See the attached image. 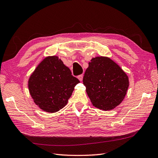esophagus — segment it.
<instances>
[{"mask_svg": "<svg viewBox=\"0 0 158 158\" xmlns=\"http://www.w3.org/2000/svg\"><path fill=\"white\" fill-rule=\"evenodd\" d=\"M78 80H79L80 81H82V80H83V75H82V74L79 75V76H78Z\"/></svg>", "mask_w": 158, "mask_h": 158, "instance_id": "obj_1", "label": "esophagus"}]
</instances>
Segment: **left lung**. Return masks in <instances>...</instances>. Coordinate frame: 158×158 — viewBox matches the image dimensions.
I'll list each match as a JSON object with an SVG mask.
<instances>
[{
  "instance_id": "obj_1",
  "label": "left lung",
  "mask_w": 158,
  "mask_h": 158,
  "mask_svg": "<svg viewBox=\"0 0 158 158\" xmlns=\"http://www.w3.org/2000/svg\"><path fill=\"white\" fill-rule=\"evenodd\" d=\"M83 84L92 105L103 111L118 106L128 88V77L121 68L108 57L98 56L89 63Z\"/></svg>"
}]
</instances>
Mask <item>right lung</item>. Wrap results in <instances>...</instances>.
<instances>
[{"label": "right lung", "instance_id": "right-lung-1", "mask_svg": "<svg viewBox=\"0 0 158 158\" xmlns=\"http://www.w3.org/2000/svg\"><path fill=\"white\" fill-rule=\"evenodd\" d=\"M80 83L58 56H47L28 80L33 102L43 111L55 113L68 103L75 85Z\"/></svg>", "mask_w": 158, "mask_h": 158}]
</instances>
